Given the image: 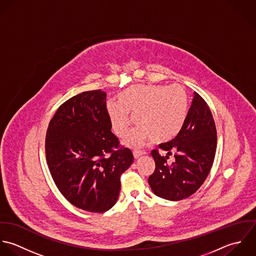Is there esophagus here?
<instances>
[{"mask_svg":"<svg viewBox=\"0 0 256 256\" xmlns=\"http://www.w3.org/2000/svg\"><path fill=\"white\" fill-rule=\"evenodd\" d=\"M132 154H134V158H138L140 156H142V155H144V154H146V150H134Z\"/></svg>","mask_w":256,"mask_h":256,"instance_id":"esophagus-1","label":"esophagus"}]
</instances>
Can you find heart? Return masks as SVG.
<instances>
[{
	"label": "heart",
	"instance_id": "b5f03b06",
	"mask_svg": "<svg viewBox=\"0 0 256 256\" xmlns=\"http://www.w3.org/2000/svg\"><path fill=\"white\" fill-rule=\"evenodd\" d=\"M118 104H108V114L114 132L124 138L132 120L138 126L130 134L126 144L138 146L148 140L163 142L173 138L181 130L189 98L186 90L177 84L134 85L118 95Z\"/></svg>",
	"mask_w": 256,
	"mask_h": 256
}]
</instances>
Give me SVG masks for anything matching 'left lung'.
<instances>
[{
    "mask_svg": "<svg viewBox=\"0 0 256 256\" xmlns=\"http://www.w3.org/2000/svg\"><path fill=\"white\" fill-rule=\"evenodd\" d=\"M159 148L172 154L175 160L167 164L169 156H162L158 150L152 155L155 170L148 178L154 194L160 198L179 201L193 195L208 177L216 150V130L212 112L204 99L196 92L184 124L170 142Z\"/></svg>",
    "mask_w": 256,
    "mask_h": 256,
    "instance_id": "1",
    "label": "left lung"
}]
</instances>
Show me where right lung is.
<instances>
[{"mask_svg":"<svg viewBox=\"0 0 256 256\" xmlns=\"http://www.w3.org/2000/svg\"><path fill=\"white\" fill-rule=\"evenodd\" d=\"M106 94L83 92L63 102L50 122L46 156L52 179L75 206L104 212L116 204L120 176L134 155L112 132Z\"/></svg>","mask_w":256,"mask_h":256,"instance_id":"add662e5","label":"right lung"}]
</instances>
